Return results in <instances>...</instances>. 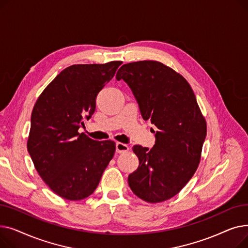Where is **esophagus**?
<instances>
[{"instance_id": "34e87169", "label": "esophagus", "mask_w": 248, "mask_h": 248, "mask_svg": "<svg viewBox=\"0 0 248 248\" xmlns=\"http://www.w3.org/2000/svg\"><path fill=\"white\" fill-rule=\"evenodd\" d=\"M128 150H129V147L127 145L123 144V142H119V141L116 142V152L117 153H120V154L121 153H125Z\"/></svg>"}]
</instances>
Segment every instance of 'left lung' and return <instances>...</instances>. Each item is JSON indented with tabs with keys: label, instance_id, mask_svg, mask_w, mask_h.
Returning <instances> with one entry per match:
<instances>
[{
	"label": "left lung",
	"instance_id": "obj_1",
	"mask_svg": "<svg viewBox=\"0 0 248 248\" xmlns=\"http://www.w3.org/2000/svg\"><path fill=\"white\" fill-rule=\"evenodd\" d=\"M116 79L131 87L142 119L158 128L153 149L134 146L140 165L128 185L149 203L171 199L196 172L207 133L193 89L180 73L153 60L124 64Z\"/></svg>",
	"mask_w": 248,
	"mask_h": 248
}]
</instances>
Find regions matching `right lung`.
<instances>
[{"mask_svg": "<svg viewBox=\"0 0 248 248\" xmlns=\"http://www.w3.org/2000/svg\"><path fill=\"white\" fill-rule=\"evenodd\" d=\"M122 63L71 65L46 86L35 103L28 152L38 174L61 198L88 197L113 158V140H94L78 128L93 114L96 95Z\"/></svg>", "mask_w": 248, "mask_h": 248, "instance_id": "right-lung-1", "label": "right lung"}]
</instances>
